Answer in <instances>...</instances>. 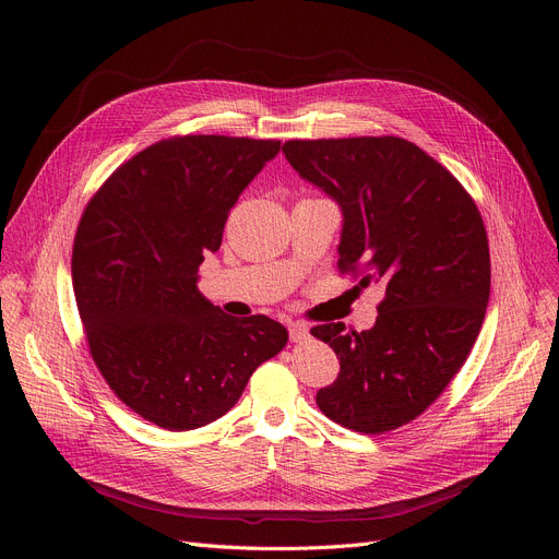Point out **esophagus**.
<instances>
[{"label": "esophagus", "instance_id": "esophagus-1", "mask_svg": "<svg viewBox=\"0 0 559 559\" xmlns=\"http://www.w3.org/2000/svg\"><path fill=\"white\" fill-rule=\"evenodd\" d=\"M289 340L292 342H306V340H310V329L306 324H301V321H297V324L289 326Z\"/></svg>", "mask_w": 559, "mask_h": 559}]
</instances>
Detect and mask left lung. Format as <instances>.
Masks as SVG:
<instances>
[{
	"label": "left lung",
	"instance_id": "1",
	"mask_svg": "<svg viewBox=\"0 0 559 559\" xmlns=\"http://www.w3.org/2000/svg\"><path fill=\"white\" fill-rule=\"evenodd\" d=\"M283 154L340 205L342 272L385 292L369 331H310L340 358L317 405L350 430H394L444 392L480 333L491 283L483 217L455 176L403 138L289 140Z\"/></svg>",
	"mask_w": 559,
	"mask_h": 559
}]
</instances>
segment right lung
<instances>
[{
	"label": "right lung",
	"mask_w": 559,
	"mask_h": 559,
	"mask_svg": "<svg viewBox=\"0 0 559 559\" xmlns=\"http://www.w3.org/2000/svg\"><path fill=\"white\" fill-rule=\"evenodd\" d=\"M278 140L183 135L115 169L87 203L72 285L93 360L133 413L165 430L224 417L287 344L278 321L230 317L199 292L230 209Z\"/></svg>",
	"instance_id": "1"
}]
</instances>
